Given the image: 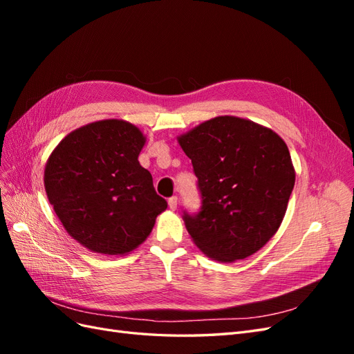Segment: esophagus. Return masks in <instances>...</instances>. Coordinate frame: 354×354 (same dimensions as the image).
Instances as JSON below:
<instances>
[{
  "mask_svg": "<svg viewBox=\"0 0 354 354\" xmlns=\"http://www.w3.org/2000/svg\"><path fill=\"white\" fill-rule=\"evenodd\" d=\"M177 205H178V199H177V196H173V198H169L168 199V207L171 208V209H177Z\"/></svg>",
  "mask_w": 354,
  "mask_h": 354,
  "instance_id": "obj_1",
  "label": "esophagus"
}]
</instances>
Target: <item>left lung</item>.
Here are the masks:
<instances>
[{
    "mask_svg": "<svg viewBox=\"0 0 354 354\" xmlns=\"http://www.w3.org/2000/svg\"><path fill=\"white\" fill-rule=\"evenodd\" d=\"M192 159L202 196L183 220L198 248L220 263L255 254L279 229L295 183L288 146L273 130L216 116L177 137Z\"/></svg>",
    "mask_w": 354,
    "mask_h": 354,
    "instance_id": "left-lung-1",
    "label": "left lung"
}]
</instances>
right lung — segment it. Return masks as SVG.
<instances>
[{
    "instance_id": "right-lung-1",
    "label": "right lung",
    "mask_w": 354,
    "mask_h": 354,
    "mask_svg": "<svg viewBox=\"0 0 354 354\" xmlns=\"http://www.w3.org/2000/svg\"><path fill=\"white\" fill-rule=\"evenodd\" d=\"M146 137L131 122L103 120L69 133L48 156L47 198L85 248L127 255L151 234L167 201L138 162Z\"/></svg>"
}]
</instances>
